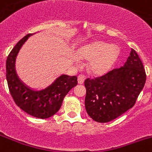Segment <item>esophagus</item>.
Wrapping results in <instances>:
<instances>
[{
	"instance_id": "34e87169",
	"label": "esophagus",
	"mask_w": 152,
	"mask_h": 152,
	"mask_svg": "<svg viewBox=\"0 0 152 152\" xmlns=\"http://www.w3.org/2000/svg\"><path fill=\"white\" fill-rule=\"evenodd\" d=\"M85 81V76L82 74H80L78 76V83L79 84H82Z\"/></svg>"
}]
</instances>
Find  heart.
Returning a JSON list of instances; mask_svg holds the SVG:
<instances>
[{"label": "heart", "instance_id": "b5f03b06", "mask_svg": "<svg viewBox=\"0 0 152 152\" xmlns=\"http://www.w3.org/2000/svg\"><path fill=\"white\" fill-rule=\"evenodd\" d=\"M117 51L110 45L104 42H95L82 49L79 54L81 59L92 61L91 70L96 75L104 73L114 61Z\"/></svg>", "mask_w": 152, "mask_h": 152}]
</instances>
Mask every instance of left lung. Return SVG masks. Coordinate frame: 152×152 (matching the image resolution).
<instances>
[{"mask_svg":"<svg viewBox=\"0 0 152 152\" xmlns=\"http://www.w3.org/2000/svg\"><path fill=\"white\" fill-rule=\"evenodd\" d=\"M145 79L142 61L132 48L124 66L85 79L87 113L98 123H107L117 118L134 105Z\"/></svg>","mask_w":152,"mask_h":152,"instance_id":"obj_1","label":"left lung"}]
</instances>
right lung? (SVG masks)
I'll return each mask as SVG.
<instances>
[{
	"mask_svg": "<svg viewBox=\"0 0 152 152\" xmlns=\"http://www.w3.org/2000/svg\"><path fill=\"white\" fill-rule=\"evenodd\" d=\"M32 33L27 34L13 48L6 62V76L10 94L15 104L32 117L47 119L61 107L67 93L77 85V76L62 75L52 85L41 91L26 88L18 79L15 70V61L19 50Z\"/></svg>",
	"mask_w": 152,
	"mask_h": 152,
	"instance_id": "1",
	"label": "right lung"
}]
</instances>
